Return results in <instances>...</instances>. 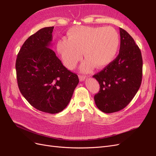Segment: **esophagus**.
Wrapping results in <instances>:
<instances>
[{
	"mask_svg": "<svg viewBox=\"0 0 156 156\" xmlns=\"http://www.w3.org/2000/svg\"><path fill=\"white\" fill-rule=\"evenodd\" d=\"M79 80L81 81H83L85 80V79L87 78V76L86 75H79Z\"/></svg>",
	"mask_w": 156,
	"mask_h": 156,
	"instance_id": "esophagus-1",
	"label": "esophagus"
}]
</instances>
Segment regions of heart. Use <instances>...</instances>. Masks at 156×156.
Masks as SVG:
<instances>
[{
  "label": "heart",
  "instance_id": "b5f03b06",
  "mask_svg": "<svg viewBox=\"0 0 156 156\" xmlns=\"http://www.w3.org/2000/svg\"><path fill=\"white\" fill-rule=\"evenodd\" d=\"M68 38L56 42V49L64 65L73 69L84 57L81 66L83 72H89L94 66L102 68L112 62L120 45L119 33L112 27L75 26L68 30Z\"/></svg>",
  "mask_w": 156,
  "mask_h": 156
}]
</instances>
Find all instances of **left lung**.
<instances>
[{
    "instance_id": "1",
    "label": "left lung",
    "mask_w": 156,
    "mask_h": 156,
    "mask_svg": "<svg viewBox=\"0 0 156 156\" xmlns=\"http://www.w3.org/2000/svg\"><path fill=\"white\" fill-rule=\"evenodd\" d=\"M119 54L112 62L93 75L100 85L94 96L97 107L103 112L123 109L133 100L142 81L143 58L134 40L120 28Z\"/></svg>"
}]
</instances>
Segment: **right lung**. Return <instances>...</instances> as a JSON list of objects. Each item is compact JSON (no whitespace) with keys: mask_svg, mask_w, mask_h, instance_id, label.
<instances>
[{"mask_svg":"<svg viewBox=\"0 0 156 156\" xmlns=\"http://www.w3.org/2000/svg\"><path fill=\"white\" fill-rule=\"evenodd\" d=\"M54 27H45L22 45L16 62L17 81L22 95L40 111H63L79 83L77 74L65 68L49 48Z\"/></svg>","mask_w":156,"mask_h":156,"instance_id":"obj_1","label":"right lung"}]
</instances>
